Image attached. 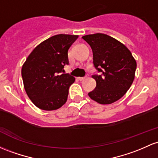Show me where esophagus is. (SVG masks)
<instances>
[{
	"label": "esophagus",
	"instance_id": "obj_1",
	"mask_svg": "<svg viewBox=\"0 0 158 158\" xmlns=\"http://www.w3.org/2000/svg\"><path fill=\"white\" fill-rule=\"evenodd\" d=\"M85 78L86 77H79V78H78V79H79V81H83L84 79H85Z\"/></svg>",
	"mask_w": 158,
	"mask_h": 158
}]
</instances>
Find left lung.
<instances>
[{"label": "left lung", "mask_w": 158, "mask_h": 158, "mask_svg": "<svg viewBox=\"0 0 158 158\" xmlns=\"http://www.w3.org/2000/svg\"><path fill=\"white\" fill-rule=\"evenodd\" d=\"M91 46L93 63L100 75H92L96 88L88 96L100 104H110L122 98L133 82L136 60L123 43L104 34L82 37Z\"/></svg>", "instance_id": "left-lung-1"}]
</instances>
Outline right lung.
Returning a JSON list of instances; mask_svg holds the SVG:
<instances>
[{
    "label": "right lung",
    "mask_w": 158,
    "mask_h": 158,
    "mask_svg": "<svg viewBox=\"0 0 158 158\" xmlns=\"http://www.w3.org/2000/svg\"><path fill=\"white\" fill-rule=\"evenodd\" d=\"M78 37L69 34L49 37L31 52L22 66L25 91L39 109L55 110L67 102L69 88L75 78L62 73L69 64L68 49Z\"/></svg>",
    "instance_id": "obj_1"
}]
</instances>
